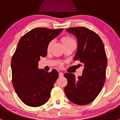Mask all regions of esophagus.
Listing matches in <instances>:
<instances>
[{"mask_svg": "<svg viewBox=\"0 0 120 120\" xmlns=\"http://www.w3.org/2000/svg\"><path fill=\"white\" fill-rule=\"evenodd\" d=\"M63 72H59V77H62L63 76Z\"/></svg>", "mask_w": 120, "mask_h": 120, "instance_id": "1", "label": "esophagus"}]
</instances>
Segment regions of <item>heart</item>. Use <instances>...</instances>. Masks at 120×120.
I'll return each instance as SVG.
<instances>
[{
  "mask_svg": "<svg viewBox=\"0 0 120 120\" xmlns=\"http://www.w3.org/2000/svg\"><path fill=\"white\" fill-rule=\"evenodd\" d=\"M62 42L64 43V45H67V44H70V43H75L74 40L72 38L70 37H64L62 38ZM53 41H52L49 42V43L48 44V50H49L51 48L52 45L53 44Z\"/></svg>",
  "mask_w": 120,
  "mask_h": 120,
  "instance_id": "b5f03b06",
  "label": "heart"
}]
</instances>
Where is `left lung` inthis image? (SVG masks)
Listing matches in <instances>:
<instances>
[{
  "label": "left lung",
  "instance_id": "obj_1",
  "mask_svg": "<svg viewBox=\"0 0 120 120\" xmlns=\"http://www.w3.org/2000/svg\"><path fill=\"white\" fill-rule=\"evenodd\" d=\"M66 31L77 38L78 45L74 61L81 63L83 70L78 79L73 74H64L68 81L64 92L73 103L88 105L98 96L106 80L107 62L105 46L97 34L86 28H71Z\"/></svg>",
  "mask_w": 120,
  "mask_h": 120
}]
</instances>
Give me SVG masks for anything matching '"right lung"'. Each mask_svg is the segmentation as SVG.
<instances>
[{"label":"right lung","instance_id":"1","mask_svg":"<svg viewBox=\"0 0 120 120\" xmlns=\"http://www.w3.org/2000/svg\"><path fill=\"white\" fill-rule=\"evenodd\" d=\"M63 28L50 30L36 28L20 39L12 57V83L15 92L24 103L39 107L48 101L59 72L38 68L41 57L47 55L49 42L57 37Z\"/></svg>","mask_w":120,"mask_h":120}]
</instances>
